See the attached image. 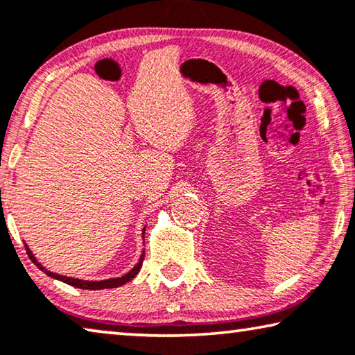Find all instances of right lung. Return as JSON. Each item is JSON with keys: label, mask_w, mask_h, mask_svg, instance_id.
Instances as JSON below:
<instances>
[{"label": "right lung", "mask_w": 355, "mask_h": 355, "mask_svg": "<svg viewBox=\"0 0 355 355\" xmlns=\"http://www.w3.org/2000/svg\"><path fill=\"white\" fill-rule=\"evenodd\" d=\"M144 234H145V229H144ZM25 248H26V252H28V256H30V259L33 262L36 263V266L41 268V270H44V272H46L49 277H52V278H55V279H60V281H63V283H66V284H71V286H74V288H78V289H89V291H98V289H112V288H118V286H123V284H126L128 281H131L134 277H136V275L139 273V270H140V267H142V262H144V257H145V251L142 252V256H140V261L137 262V266L134 267L131 272L129 273H126V275H123V277H120V278H110V279H104V281H83V279H77V278H67V277H63V275H56V273H53V272H49V270H46L44 268L41 263H39L37 261H36V257L33 256V252H31V250L28 248V246L25 245Z\"/></svg>", "instance_id": "1"}]
</instances>
